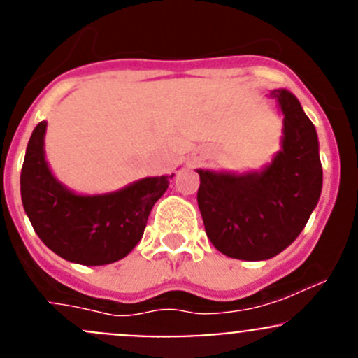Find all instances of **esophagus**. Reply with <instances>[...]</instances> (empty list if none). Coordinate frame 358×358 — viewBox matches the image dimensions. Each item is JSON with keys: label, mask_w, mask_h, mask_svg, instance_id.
Listing matches in <instances>:
<instances>
[{"label": "esophagus", "mask_w": 358, "mask_h": 358, "mask_svg": "<svg viewBox=\"0 0 358 358\" xmlns=\"http://www.w3.org/2000/svg\"><path fill=\"white\" fill-rule=\"evenodd\" d=\"M190 162H192V164H196V162H197V161H196V159H192V161H190Z\"/></svg>", "instance_id": "esophagus-1"}]
</instances>
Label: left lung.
Instances as JSON below:
<instances>
[{"label": "left lung", "instance_id": "left-lung-1", "mask_svg": "<svg viewBox=\"0 0 358 358\" xmlns=\"http://www.w3.org/2000/svg\"><path fill=\"white\" fill-rule=\"evenodd\" d=\"M270 95L284 114L282 149L262 171L244 175L197 169L206 234L230 258L258 262L284 251L301 234L322 190L313 122L287 90Z\"/></svg>", "mask_w": 358, "mask_h": 358}]
</instances>
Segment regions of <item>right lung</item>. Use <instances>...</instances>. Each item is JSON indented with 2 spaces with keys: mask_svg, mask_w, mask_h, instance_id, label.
I'll return each instance as SVG.
<instances>
[{
  "mask_svg": "<svg viewBox=\"0 0 358 358\" xmlns=\"http://www.w3.org/2000/svg\"><path fill=\"white\" fill-rule=\"evenodd\" d=\"M46 121L32 131L20 173L22 204L39 239L67 262L109 265L140 243L147 220L173 175L142 178L117 192L78 196L45 159Z\"/></svg>",
  "mask_w": 358,
  "mask_h": 358,
  "instance_id": "obj_1",
  "label": "right lung"
}]
</instances>
